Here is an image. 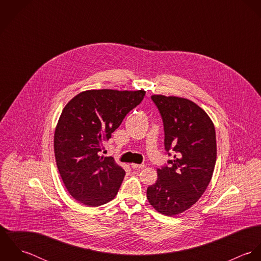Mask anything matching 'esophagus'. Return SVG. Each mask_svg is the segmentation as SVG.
<instances>
[{
	"mask_svg": "<svg viewBox=\"0 0 261 261\" xmlns=\"http://www.w3.org/2000/svg\"><path fill=\"white\" fill-rule=\"evenodd\" d=\"M145 167H146L145 164H141V165H139V164H132V168L135 169V170H141V169H144Z\"/></svg>",
	"mask_w": 261,
	"mask_h": 261,
	"instance_id": "34e87169",
	"label": "esophagus"
}]
</instances>
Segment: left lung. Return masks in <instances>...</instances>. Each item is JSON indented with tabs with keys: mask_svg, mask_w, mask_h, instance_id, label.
Segmentation results:
<instances>
[{
	"mask_svg": "<svg viewBox=\"0 0 261 261\" xmlns=\"http://www.w3.org/2000/svg\"><path fill=\"white\" fill-rule=\"evenodd\" d=\"M164 123L165 149L175 151L147 190L149 204L166 216L191 208L209 185L217 156L216 134L209 115L182 97L151 95Z\"/></svg>",
	"mask_w": 261,
	"mask_h": 261,
	"instance_id": "8db88e82",
	"label": "left lung"
}]
</instances>
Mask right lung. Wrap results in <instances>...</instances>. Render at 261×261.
<instances>
[{
	"label": "right lung",
	"instance_id": "1",
	"mask_svg": "<svg viewBox=\"0 0 261 261\" xmlns=\"http://www.w3.org/2000/svg\"><path fill=\"white\" fill-rule=\"evenodd\" d=\"M145 94V90H86L63 109L55 128L54 152L64 186L78 202L97 207L116 196L125 172L99 151Z\"/></svg>",
	"mask_w": 261,
	"mask_h": 261
}]
</instances>
